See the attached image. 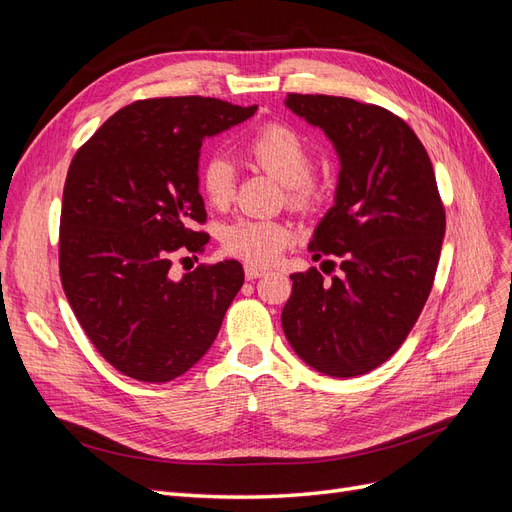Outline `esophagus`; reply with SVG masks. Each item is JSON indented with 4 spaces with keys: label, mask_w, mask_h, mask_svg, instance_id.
<instances>
[{
    "label": "esophagus",
    "mask_w": 512,
    "mask_h": 512,
    "mask_svg": "<svg viewBox=\"0 0 512 512\" xmlns=\"http://www.w3.org/2000/svg\"><path fill=\"white\" fill-rule=\"evenodd\" d=\"M265 273H267L265 269L254 267V265H245V277H247V280H258V277H262Z\"/></svg>",
    "instance_id": "1"
}]
</instances>
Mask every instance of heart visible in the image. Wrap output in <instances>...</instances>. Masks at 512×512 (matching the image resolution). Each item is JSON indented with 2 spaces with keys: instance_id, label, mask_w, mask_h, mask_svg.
Masks as SVG:
<instances>
[{
  "instance_id": "b5f03b06",
  "label": "heart",
  "mask_w": 512,
  "mask_h": 512,
  "mask_svg": "<svg viewBox=\"0 0 512 512\" xmlns=\"http://www.w3.org/2000/svg\"><path fill=\"white\" fill-rule=\"evenodd\" d=\"M243 153L247 162L286 185V200L294 211H309L316 205L318 188L312 179L316 158L297 130L284 123H269L247 138ZM200 192L215 209H224L230 203L235 194V170L228 160L215 156L203 164ZM290 239V228L273 220H237L222 235L228 254L260 267L273 265Z\"/></svg>"
}]
</instances>
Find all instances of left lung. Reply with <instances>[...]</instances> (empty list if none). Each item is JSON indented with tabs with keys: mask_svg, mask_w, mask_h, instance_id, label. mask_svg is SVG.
I'll use <instances>...</instances> for the list:
<instances>
[{
	"mask_svg": "<svg viewBox=\"0 0 512 512\" xmlns=\"http://www.w3.org/2000/svg\"><path fill=\"white\" fill-rule=\"evenodd\" d=\"M286 106L324 130L342 164L309 241L314 260L337 256L342 273H292L282 327L320 374L361 376L404 344L431 292L446 230L436 175L412 128L382 106L320 94H288Z\"/></svg>",
	"mask_w": 512,
	"mask_h": 512,
	"instance_id": "left-lung-1",
	"label": "left lung"
}]
</instances>
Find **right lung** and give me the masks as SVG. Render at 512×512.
Listing matches in <instances>:
<instances>
[{
	"mask_svg": "<svg viewBox=\"0 0 512 512\" xmlns=\"http://www.w3.org/2000/svg\"><path fill=\"white\" fill-rule=\"evenodd\" d=\"M254 106L218 98H151L123 106L74 153L59 222V275L91 344L123 376L168 382L218 337L243 286L237 260L170 277L179 254L203 252L207 211L198 158L207 136Z\"/></svg>",
	"mask_w": 512,
	"mask_h": 512,
	"instance_id": "add662e5",
	"label": "right lung"
}]
</instances>
